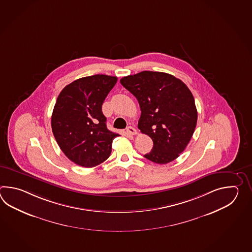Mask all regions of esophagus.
<instances>
[{
    "label": "esophagus",
    "instance_id": "34e87169",
    "mask_svg": "<svg viewBox=\"0 0 252 252\" xmlns=\"http://www.w3.org/2000/svg\"><path fill=\"white\" fill-rule=\"evenodd\" d=\"M126 132H127V134H128V135H130V136H133V135L137 134V130H136V128L131 127V126H129V127L126 128Z\"/></svg>",
    "mask_w": 252,
    "mask_h": 252
}]
</instances>
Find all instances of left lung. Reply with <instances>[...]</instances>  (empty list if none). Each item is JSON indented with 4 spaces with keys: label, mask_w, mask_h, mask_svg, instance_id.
Segmentation results:
<instances>
[{
    "label": "left lung",
    "mask_w": 252,
    "mask_h": 252,
    "mask_svg": "<svg viewBox=\"0 0 252 252\" xmlns=\"http://www.w3.org/2000/svg\"><path fill=\"white\" fill-rule=\"evenodd\" d=\"M121 84L139 102L138 128L153 140V149L145 158L157 164L175 160L187 148L197 123L188 86L174 75L152 71L125 76Z\"/></svg>",
    "instance_id": "obj_1"
}]
</instances>
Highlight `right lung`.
Returning a JSON list of instances; mask_svg holds the SVG:
<instances>
[{"instance_id":"obj_1","label":"right lung","mask_w":252,"mask_h":252,"mask_svg":"<svg viewBox=\"0 0 252 252\" xmlns=\"http://www.w3.org/2000/svg\"><path fill=\"white\" fill-rule=\"evenodd\" d=\"M117 82L116 76L94 75L72 82L60 92L51 127L59 148L70 160L93 167L106 160L118 133L109 130L102 102Z\"/></svg>"}]
</instances>
